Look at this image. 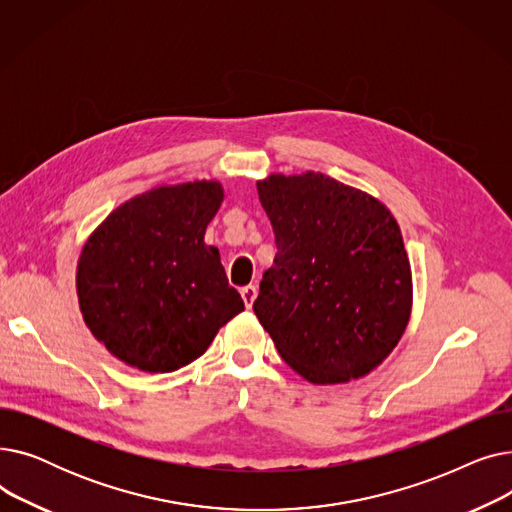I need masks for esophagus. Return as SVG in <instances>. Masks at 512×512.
<instances>
[{
	"label": "esophagus",
	"mask_w": 512,
	"mask_h": 512,
	"mask_svg": "<svg viewBox=\"0 0 512 512\" xmlns=\"http://www.w3.org/2000/svg\"><path fill=\"white\" fill-rule=\"evenodd\" d=\"M240 294H242V301H245L247 309L253 307V301L257 297V286L255 284H249V286H242L240 288Z\"/></svg>",
	"instance_id": "1"
}]
</instances>
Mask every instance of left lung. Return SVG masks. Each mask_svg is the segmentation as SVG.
I'll list each match as a JSON object with an SVG mask.
<instances>
[{
    "mask_svg": "<svg viewBox=\"0 0 512 512\" xmlns=\"http://www.w3.org/2000/svg\"><path fill=\"white\" fill-rule=\"evenodd\" d=\"M276 257L253 311L280 357L311 384L378 367L407 328L411 265L392 213L326 174L257 182Z\"/></svg>",
    "mask_w": 512,
    "mask_h": 512,
    "instance_id": "8db88e82",
    "label": "left lung"
}]
</instances>
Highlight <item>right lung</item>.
<instances>
[{
    "mask_svg": "<svg viewBox=\"0 0 512 512\" xmlns=\"http://www.w3.org/2000/svg\"><path fill=\"white\" fill-rule=\"evenodd\" d=\"M222 199L218 182L161 186L118 207L89 238L76 272L80 311L120 361L180 369L245 309L218 249L203 242Z\"/></svg>",
    "mask_w": 512,
    "mask_h": 512,
    "instance_id": "1",
    "label": "right lung"
}]
</instances>
